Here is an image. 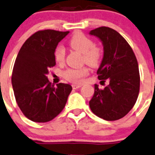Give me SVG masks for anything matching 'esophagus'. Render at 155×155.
Wrapping results in <instances>:
<instances>
[{
    "instance_id": "1",
    "label": "esophagus",
    "mask_w": 155,
    "mask_h": 155,
    "mask_svg": "<svg viewBox=\"0 0 155 155\" xmlns=\"http://www.w3.org/2000/svg\"><path fill=\"white\" fill-rule=\"evenodd\" d=\"M82 86V84H72V87L74 89H77V88H79L81 87Z\"/></svg>"
}]
</instances>
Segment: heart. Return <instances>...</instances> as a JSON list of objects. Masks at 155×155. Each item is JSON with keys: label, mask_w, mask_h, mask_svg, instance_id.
I'll list each match as a JSON object with an SVG mask.
<instances>
[{"label": "heart", "mask_w": 155, "mask_h": 155, "mask_svg": "<svg viewBox=\"0 0 155 155\" xmlns=\"http://www.w3.org/2000/svg\"><path fill=\"white\" fill-rule=\"evenodd\" d=\"M69 45L73 49L82 53L83 62L92 67H97L101 63L104 57V50L100 46L94 44L93 40L82 33H76L69 41ZM66 50L63 46H58L54 51V57L59 64L65 61ZM89 72L87 67L80 68H68L63 72V77L71 82H80Z\"/></svg>", "instance_id": "b5f03b06"}]
</instances>
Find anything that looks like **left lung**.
Wrapping results in <instances>:
<instances>
[{
  "label": "left lung",
  "mask_w": 155,
  "mask_h": 155,
  "mask_svg": "<svg viewBox=\"0 0 155 155\" xmlns=\"http://www.w3.org/2000/svg\"><path fill=\"white\" fill-rule=\"evenodd\" d=\"M89 34L101 40L104 58L97 71L100 83L109 81L104 89L95 84L91 110L107 121L125 117L133 107L140 92V77L134 52L126 40L113 29L101 26Z\"/></svg>",
  "instance_id": "left-lung-1"
}]
</instances>
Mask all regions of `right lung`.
Returning <instances> with one entry per match:
<instances>
[{
  "label": "right lung",
  "instance_id": "add662e5",
  "mask_svg": "<svg viewBox=\"0 0 155 155\" xmlns=\"http://www.w3.org/2000/svg\"><path fill=\"white\" fill-rule=\"evenodd\" d=\"M54 30L37 31L18 51L12 76L15 100L21 111L35 122H48L61 113L72 91L71 84L50 82L46 75L55 65L54 51L68 34Z\"/></svg>",
  "mask_w": 155,
  "mask_h": 155
}]
</instances>
